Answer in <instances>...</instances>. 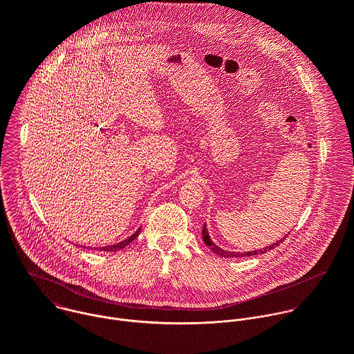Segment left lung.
<instances>
[{
    "mask_svg": "<svg viewBox=\"0 0 354 354\" xmlns=\"http://www.w3.org/2000/svg\"><path fill=\"white\" fill-rule=\"evenodd\" d=\"M201 236H203V241H205V243L214 252V254H217V255H220V257H223V258H241V257H254V255H259V254H265V252H268V250H272V249H274L280 242H283L284 239H286V236L283 238V239H280V241H277L276 243H272V245H269L268 248H265V249H259V250H250V252H243V254H236V252H228V250H224V249H221L220 246H217L216 243H213L212 242V239H210V236H209V232H207V228H206V224L203 225V230H201Z\"/></svg>",
    "mask_w": 354,
    "mask_h": 354,
    "instance_id": "obj_1",
    "label": "left lung"
}]
</instances>
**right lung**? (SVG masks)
I'll use <instances>...</instances> for the list:
<instances>
[{
    "instance_id": "add662e5",
    "label": "right lung",
    "mask_w": 354,
    "mask_h": 354,
    "mask_svg": "<svg viewBox=\"0 0 354 354\" xmlns=\"http://www.w3.org/2000/svg\"><path fill=\"white\" fill-rule=\"evenodd\" d=\"M138 234H140V228H138L131 236H129L127 239H124V241H122V242H119V243H115V245H108V246L100 248V250H105V252H116V250H120V249H123L124 246H127L130 242H133V241L138 236Z\"/></svg>"
}]
</instances>
